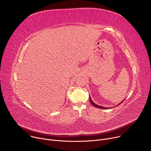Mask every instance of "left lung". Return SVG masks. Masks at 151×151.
<instances>
[{
	"label": "left lung",
	"mask_w": 151,
	"mask_h": 151,
	"mask_svg": "<svg viewBox=\"0 0 151 151\" xmlns=\"http://www.w3.org/2000/svg\"><path fill=\"white\" fill-rule=\"evenodd\" d=\"M90 96V95H89ZM89 99H90V103H91V104L93 106H94L95 107H97V108H99V109H109V107H103V106H99V105H98V104H96L95 103H94L93 101H92V100H91V97H90V96H89ZM124 100L123 101H122V102H121L119 104H120L121 103H122L123 101H124ZM118 104V105H119ZM118 105H117V106H118Z\"/></svg>",
	"instance_id": "1"
}]
</instances>
